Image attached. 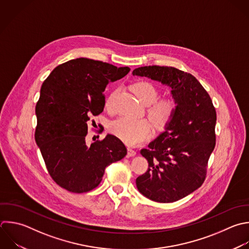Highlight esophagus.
<instances>
[{
	"mask_svg": "<svg viewBox=\"0 0 249 249\" xmlns=\"http://www.w3.org/2000/svg\"><path fill=\"white\" fill-rule=\"evenodd\" d=\"M136 155V151L133 150L132 148L128 147L127 148V157H134Z\"/></svg>",
	"mask_w": 249,
	"mask_h": 249,
	"instance_id": "1",
	"label": "esophagus"
}]
</instances>
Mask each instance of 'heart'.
I'll use <instances>...</instances> for the list:
<instances>
[{"mask_svg": "<svg viewBox=\"0 0 249 249\" xmlns=\"http://www.w3.org/2000/svg\"><path fill=\"white\" fill-rule=\"evenodd\" d=\"M132 90L144 105H149L147 115L152 124L158 129H163L175 119L178 111V103L172 97L159 98L160 91L151 82L139 81L132 86ZM118 90L106 101V107L112 108V101ZM111 132L122 141L130 146L138 145L147 139L152 133L151 124L145 120H133L128 117H121L110 125Z\"/></svg>", "mask_w": 249, "mask_h": 249, "instance_id": "obj_1", "label": "heart"}]
</instances>
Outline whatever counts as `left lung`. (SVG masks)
I'll return each instance as SVG.
<instances>
[{
  "label": "left lung",
  "instance_id": "8db88e82",
  "mask_svg": "<svg viewBox=\"0 0 249 249\" xmlns=\"http://www.w3.org/2000/svg\"><path fill=\"white\" fill-rule=\"evenodd\" d=\"M133 75L148 77L171 88L178 103L174 121L140 151L147 171L136 178L139 192L157 202H173L199 188L216 144V111L200 83L190 73L167 66H145Z\"/></svg>",
  "mask_w": 249,
  "mask_h": 249
}]
</instances>
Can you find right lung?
I'll return each instance as SVG.
<instances>
[{
	"label": "right lung",
	"mask_w": 249,
	"mask_h": 249,
	"mask_svg": "<svg viewBox=\"0 0 249 249\" xmlns=\"http://www.w3.org/2000/svg\"><path fill=\"white\" fill-rule=\"evenodd\" d=\"M130 69L89 58H76L55 67L44 81L36 105L35 140L53 180L72 193L96 188L106 166L125 157L124 144L108 134L87 144L91 116L103 112L110 82Z\"/></svg>",
	"instance_id": "1"
}]
</instances>
